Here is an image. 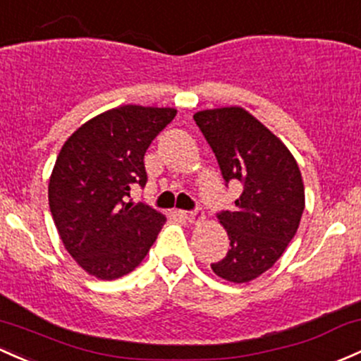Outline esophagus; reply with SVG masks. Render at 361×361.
I'll use <instances>...</instances> for the list:
<instances>
[{"label":"esophagus","instance_id":"esophagus-1","mask_svg":"<svg viewBox=\"0 0 361 361\" xmlns=\"http://www.w3.org/2000/svg\"><path fill=\"white\" fill-rule=\"evenodd\" d=\"M181 216H183L187 221H190V223H199V221L204 219V212H202V209H195V211H183L181 212Z\"/></svg>","mask_w":361,"mask_h":361}]
</instances>
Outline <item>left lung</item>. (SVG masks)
<instances>
[{"label": "left lung", "mask_w": 361, "mask_h": 361, "mask_svg": "<svg viewBox=\"0 0 361 361\" xmlns=\"http://www.w3.org/2000/svg\"><path fill=\"white\" fill-rule=\"evenodd\" d=\"M193 120L226 187H243L233 211L217 212L229 250L211 267L226 281L248 283L271 269L296 235L305 209L302 173L286 145L245 109L200 111Z\"/></svg>", "instance_id": "left-lung-1"}]
</instances>
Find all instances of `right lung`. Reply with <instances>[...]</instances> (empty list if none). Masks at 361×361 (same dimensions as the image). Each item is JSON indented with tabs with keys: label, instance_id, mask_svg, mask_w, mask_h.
<instances>
[{
	"label": "right lung",
	"instance_id": "add662e5",
	"mask_svg": "<svg viewBox=\"0 0 361 361\" xmlns=\"http://www.w3.org/2000/svg\"><path fill=\"white\" fill-rule=\"evenodd\" d=\"M174 116L171 108L121 106L87 121L63 145L49 209L65 248L89 274H128L159 235L166 217L133 204L130 188L145 187V152Z\"/></svg>",
	"mask_w": 361,
	"mask_h": 361
}]
</instances>
